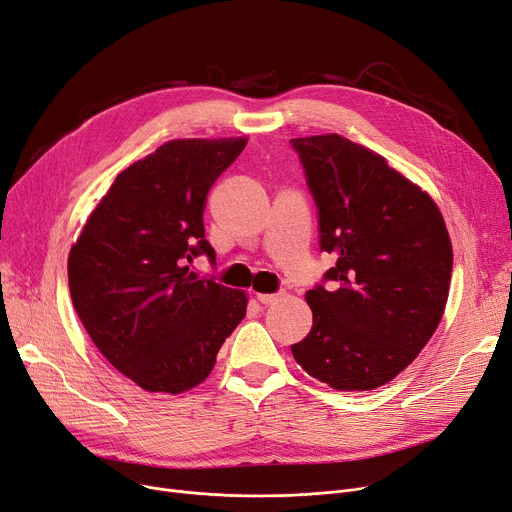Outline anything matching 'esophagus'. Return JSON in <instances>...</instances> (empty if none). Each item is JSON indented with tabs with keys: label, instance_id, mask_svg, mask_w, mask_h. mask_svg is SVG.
<instances>
[{
	"label": "esophagus",
	"instance_id": "34e87169",
	"mask_svg": "<svg viewBox=\"0 0 512 512\" xmlns=\"http://www.w3.org/2000/svg\"><path fill=\"white\" fill-rule=\"evenodd\" d=\"M256 298H258V302H262V304H273L275 300L281 298V294H256Z\"/></svg>",
	"mask_w": 512,
	"mask_h": 512
}]
</instances>
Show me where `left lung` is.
I'll list each match as a JSON object with an SVG mask.
<instances>
[{"instance_id":"8db88e82","label":"left lung","mask_w":512,"mask_h":512,"mask_svg":"<svg viewBox=\"0 0 512 512\" xmlns=\"http://www.w3.org/2000/svg\"><path fill=\"white\" fill-rule=\"evenodd\" d=\"M319 208L330 288L306 292L313 327L292 344L336 391H374L410 365L443 317L454 252L437 203L340 134L292 138Z\"/></svg>"}]
</instances>
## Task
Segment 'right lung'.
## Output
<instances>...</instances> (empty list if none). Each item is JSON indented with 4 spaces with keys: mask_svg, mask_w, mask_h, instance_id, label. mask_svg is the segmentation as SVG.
I'll return each instance as SVG.
<instances>
[{
    "mask_svg": "<svg viewBox=\"0 0 512 512\" xmlns=\"http://www.w3.org/2000/svg\"><path fill=\"white\" fill-rule=\"evenodd\" d=\"M248 138H176L117 174L69 252V290L88 336L149 393L206 380L248 309V294L199 279L203 208Z\"/></svg>",
    "mask_w": 512,
    "mask_h": 512,
    "instance_id": "obj_1",
    "label": "right lung"
}]
</instances>
